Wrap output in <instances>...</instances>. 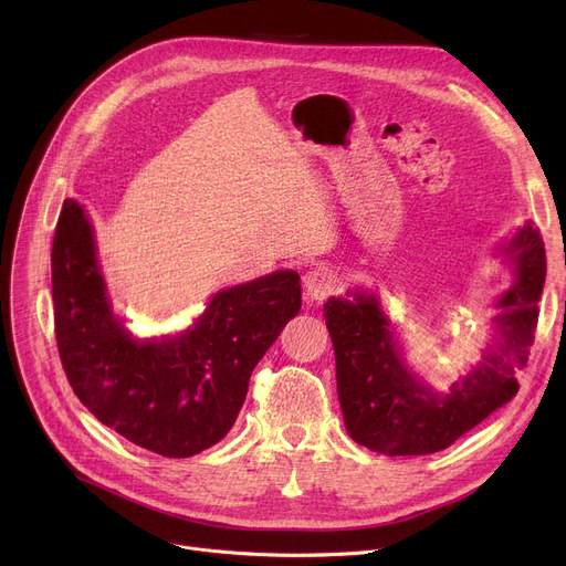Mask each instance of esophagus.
<instances>
[{"label": "esophagus", "instance_id": "obj_1", "mask_svg": "<svg viewBox=\"0 0 566 566\" xmlns=\"http://www.w3.org/2000/svg\"><path fill=\"white\" fill-rule=\"evenodd\" d=\"M339 286L337 275L325 265H316L305 275V291L312 301H325Z\"/></svg>", "mask_w": 566, "mask_h": 566}]
</instances>
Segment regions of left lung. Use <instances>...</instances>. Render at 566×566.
<instances>
[{
  "mask_svg": "<svg viewBox=\"0 0 566 566\" xmlns=\"http://www.w3.org/2000/svg\"><path fill=\"white\" fill-rule=\"evenodd\" d=\"M502 252L516 280L495 303V350H486L484 360L452 382L448 395L433 392L406 369L390 318L374 295L355 293V301L328 298L323 305L335 346L337 395L355 442L390 457L433 454L518 392L514 369L527 363L546 280L539 229L521 227Z\"/></svg>",
  "mask_w": 566,
  "mask_h": 566,
  "instance_id": "1",
  "label": "left lung"
}]
</instances>
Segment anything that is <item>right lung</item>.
<instances>
[{
    "label": "right lung",
    "instance_id": "add662e5",
    "mask_svg": "<svg viewBox=\"0 0 566 566\" xmlns=\"http://www.w3.org/2000/svg\"><path fill=\"white\" fill-rule=\"evenodd\" d=\"M54 335L66 378L98 422L186 459L233 427L254 367L301 312V275L277 271L216 293L176 337L135 339L112 314L84 208L66 199L52 243Z\"/></svg>",
    "mask_w": 566,
    "mask_h": 566
}]
</instances>
